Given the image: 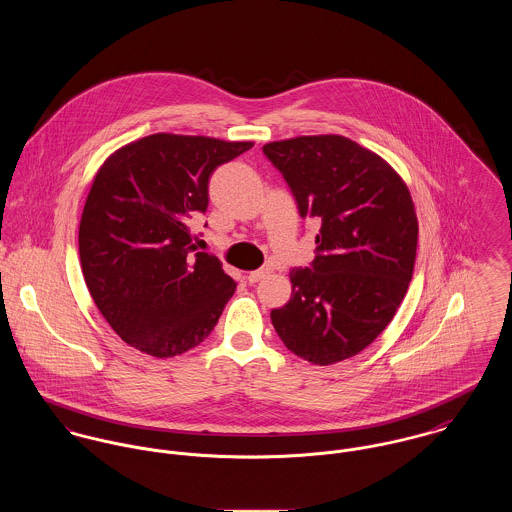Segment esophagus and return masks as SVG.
I'll return each mask as SVG.
<instances>
[{
    "label": "esophagus",
    "instance_id": "34e87169",
    "mask_svg": "<svg viewBox=\"0 0 512 512\" xmlns=\"http://www.w3.org/2000/svg\"><path fill=\"white\" fill-rule=\"evenodd\" d=\"M269 273H271V269H267V267L257 269V271H251V273L247 275V281H249V284L259 283V281H263Z\"/></svg>",
    "mask_w": 512,
    "mask_h": 512
}]
</instances>
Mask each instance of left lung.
<instances>
[{"label": "left lung", "instance_id": "obj_1", "mask_svg": "<svg viewBox=\"0 0 512 512\" xmlns=\"http://www.w3.org/2000/svg\"><path fill=\"white\" fill-rule=\"evenodd\" d=\"M298 216L316 220V257L290 271L292 296L271 312L284 345L314 365L363 351L389 326L414 271L418 222L408 188L379 155L341 135L275 141Z\"/></svg>", "mask_w": 512, "mask_h": 512}]
</instances>
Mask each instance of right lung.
I'll return each mask as SVG.
<instances>
[{
	"label": "right lung",
	"instance_id": "right-lung-1",
	"mask_svg": "<svg viewBox=\"0 0 512 512\" xmlns=\"http://www.w3.org/2000/svg\"><path fill=\"white\" fill-rule=\"evenodd\" d=\"M253 143L155 133L98 171L80 231L86 286L115 334L153 357L196 347L218 324L235 281L196 251L188 222L208 210V182Z\"/></svg>",
	"mask_w": 512,
	"mask_h": 512
}]
</instances>
